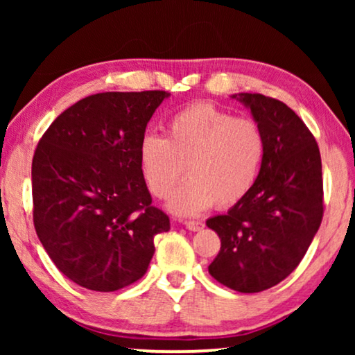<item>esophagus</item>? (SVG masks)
Segmentation results:
<instances>
[{"mask_svg":"<svg viewBox=\"0 0 355 355\" xmlns=\"http://www.w3.org/2000/svg\"><path fill=\"white\" fill-rule=\"evenodd\" d=\"M184 226H186L189 231L197 232V231H202L203 227H205V223H202V221H184Z\"/></svg>","mask_w":355,"mask_h":355,"instance_id":"obj_1","label":"esophagus"}]
</instances>
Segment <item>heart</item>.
<instances>
[{
	"instance_id": "obj_1",
	"label": "heart",
	"mask_w": 355,
	"mask_h": 355,
	"mask_svg": "<svg viewBox=\"0 0 355 355\" xmlns=\"http://www.w3.org/2000/svg\"><path fill=\"white\" fill-rule=\"evenodd\" d=\"M265 150L257 121L236 118L213 103H196L168 119L164 137L145 134L137 157L144 184L158 198L171 193L186 168L189 178L174 191L168 208L193 216L213 203L226 208L241 202L259 178Z\"/></svg>"
}]
</instances>
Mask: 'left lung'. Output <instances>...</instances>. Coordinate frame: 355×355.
Masks as SVG:
<instances>
[{
    "mask_svg": "<svg viewBox=\"0 0 355 355\" xmlns=\"http://www.w3.org/2000/svg\"><path fill=\"white\" fill-rule=\"evenodd\" d=\"M265 134L266 150L250 192L208 218L221 249L208 271L237 293H261L297 268L323 218L322 158L313 135L283 101L234 94Z\"/></svg>",
    "mask_w": 355,
    "mask_h": 355,
    "instance_id": "1",
    "label": "left lung"
}]
</instances>
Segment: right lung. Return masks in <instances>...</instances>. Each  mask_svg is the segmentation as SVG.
<instances>
[{
  "label": "right lung",
  "mask_w": 355,
  "mask_h": 355,
  "mask_svg": "<svg viewBox=\"0 0 355 355\" xmlns=\"http://www.w3.org/2000/svg\"><path fill=\"white\" fill-rule=\"evenodd\" d=\"M168 92H105L53 121L32 162L33 225L43 249L76 284L111 293L135 283L169 218L152 207L139 142Z\"/></svg>",
  "instance_id": "add662e5"
}]
</instances>
